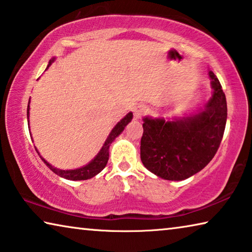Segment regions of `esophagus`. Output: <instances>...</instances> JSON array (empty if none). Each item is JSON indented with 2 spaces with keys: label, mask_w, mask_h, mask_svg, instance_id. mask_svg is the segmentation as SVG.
Here are the masks:
<instances>
[{
  "label": "esophagus",
  "mask_w": 252,
  "mask_h": 252,
  "mask_svg": "<svg viewBox=\"0 0 252 252\" xmlns=\"http://www.w3.org/2000/svg\"><path fill=\"white\" fill-rule=\"evenodd\" d=\"M134 117L136 119H139L142 118L144 115L146 114V107H144L143 105H138V106H135L134 108Z\"/></svg>",
  "instance_id": "34e87169"
}]
</instances>
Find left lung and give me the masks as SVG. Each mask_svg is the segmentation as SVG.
Segmentation results:
<instances>
[{"label": "left lung", "mask_w": 252, "mask_h": 252, "mask_svg": "<svg viewBox=\"0 0 252 252\" xmlns=\"http://www.w3.org/2000/svg\"><path fill=\"white\" fill-rule=\"evenodd\" d=\"M212 96L203 108L189 116L166 121L143 118L141 159L148 171L168 181H182L210 163L223 137L226 100L221 84L212 71Z\"/></svg>", "instance_id": "1"}]
</instances>
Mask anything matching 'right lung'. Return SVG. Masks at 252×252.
I'll use <instances>...</instances> for the list:
<instances>
[{
    "label": "right lung",
    "instance_id": "obj_1",
    "mask_svg": "<svg viewBox=\"0 0 252 252\" xmlns=\"http://www.w3.org/2000/svg\"><path fill=\"white\" fill-rule=\"evenodd\" d=\"M56 60V58H52V59L49 61V64L47 69L50 67L52 64L53 61ZM45 69V70H47ZM29 115H30V100H29V104H28V110H27V116H28V125H29ZM131 119H133V113L129 111L128 114L126 115L125 117L123 119H121L111 131L108 135V137L106 138V141L104 143V145L100 148V151L98 152V154L94 156V158L90 160L88 164H86L85 166L79 167V168H75V170H60V168H57L55 166H52L50 163H48L47 160H45L42 156L40 155L39 151L36 150L38 152V154L40 155L41 159L43 160L45 163V165L50 168V170L56 173L57 175H59L61 177H63V179H67L70 181H81V180H88V179H92L94 175H97L98 173H100L102 170H104L105 166L107 165V162H108V158H109V146L110 144L115 141V138L117 137V136L121 135L123 133V130L125 129V127L128 125V123H130Z\"/></svg>",
    "mask_w": 252,
    "mask_h": 252
}]
</instances>
